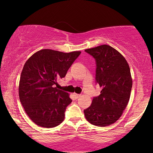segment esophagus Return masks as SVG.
<instances>
[{
	"mask_svg": "<svg viewBox=\"0 0 153 153\" xmlns=\"http://www.w3.org/2000/svg\"><path fill=\"white\" fill-rule=\"evenodd\" d=\"M74 97H75V98H76V99H78L79 97H81V94H76V93H74Z\"/></svg>",
	"mask_w": 153,
	"mask_h": 153,
	"instance_id": "34e87169",
	"label": "esophagus"
}]
</instances>
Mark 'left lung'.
Here are the masks:
<instances>
[{
  "mask_svg": "<svg viewBox=\"0 0 153 153\" xmlns=\"http://www.w3.org/2000/svg\"><path fill=\"white\" fill-rule=\"evenodd\" d=\"M85 51L96 61L95 79L102 90L84 114L91 124L105 127L120 118L129 101L132 85L130 67L123 55L110 45Z\"/></svg>",
  "mask_w": 153,
  "mask_h": 153,
  "instance_id": "obj_1",
  "label": "left lung"
}]
</instances>
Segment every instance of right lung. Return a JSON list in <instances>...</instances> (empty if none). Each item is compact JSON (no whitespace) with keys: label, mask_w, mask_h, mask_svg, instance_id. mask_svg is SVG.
I'll use <instances>...</instances> for the list:
<instances>
[{"label":"right lung","mask_w":153,"mask_h":153,"mask_svg":"<svg viewBox=\"0 0 153 153\" xmlns=\"http://www.w3.org/2000/svg\"><path fill=\"white\" fill-rule=\"evenodd\" d=\"M81 54L43 49L34 53L23 66L20 77L19 99L26 114L36 125L54 128L63 122L66 107L72 102L68 92L57 89V80Z\"/></svg>","instance_id":"right-lung-1"}]
</instances>
